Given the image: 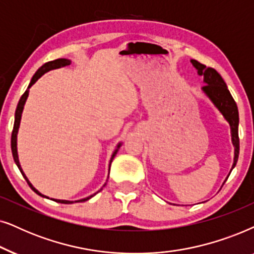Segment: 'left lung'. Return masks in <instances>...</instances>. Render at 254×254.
Returning <instances> with one entry per match:
<instances>
[{
  "mask_svg": "<svg viewBox=\"0 0 254 254\" xmlns=\"http://www.w3.org/2000/svg\"><path fill=\"white\" fill-rule=\"evenodd\" d=\"M192 66L197 69L198 75H203L204 82L207 83L202 87L205 95L211 100L216 108L221 111L223 116L229 122L230 127H231V137L232 144L235 146V159H233V165L231 171L235 168L237 164L239 155V137H238V124H239V115L238 108L235 100L230 94L226 83L223 77L219 75L218 72L211 67H207L203 64L198 63L197 60H190ZM231 173V172H230ZM230 175V174H229ZM229 178V177H228Z\"/></svg>",
  "mask_w": 254,
  "mask_h": 254,
  "instance_id": "8db88e82",
  "label": "left lung"
}]
</instances>
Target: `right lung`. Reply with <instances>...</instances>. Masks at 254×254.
Listing matches in <instances>:
<instances>
[{"instance_id": "obj_1", "label": "right lung", "mask_w": 254, "mask_h": 254, "mask_svg": "<svg viewBox=\"0 0 254 254\" xmlns=\"http://www.w3.org/2000/svg\"><path fill=\"white\" fill-rule=\"evenodd\" d=\"M69 64H70V62H69V60H67V59H57V60H53V62H49V63L44 64V65H43L42 67H40V68H39L38 70H37L35 75L32 76L31 82H30L29 87H28V89H26V90H25V93L23 94V95H22L21 100H19V102H18V104H17V108H16V113H15V123H13V129H12V133H11V152H12L13 160H15L16 165H17V167L19 168V171H21L22 175H23V177H24V179L26 180V182H28V185L30 186V188H31L32 190L36 192V194H38V195H40V196H43V197H46V196H44V195L40 194V192H39L38 190H37V189H36L35 187H33V186H32L31 184H30V181L28 180V178H26V177H25V174L23 173L21 165H19V161H18V154H17V132H18L19 123H21V117H22V111H23V108H24L25 101H26V99H28V96H29V88L31 87L32 84L35 83L36 81L38 80L39 77L42 76L44 73L49 72V70H51V69L59 68V67L67 66V65H69ZM120 146H121V144H118V145H117V148H116V150H115V152H114L113 157H111L110 165H111V161H113V159L115 158V155H116V153H117V151H118V148H120ZM110 165H109V170H110ZM94 195H95V194H94ZM94 195L89 196V197L82 198V200H80V201H75V202H84V201L89 200L90 197H93ZM47 198H49V197H47ZM53 201L59 202V203H65V204L73 203V201H65V200H53Z\"/></svg>"}]
</instances>
